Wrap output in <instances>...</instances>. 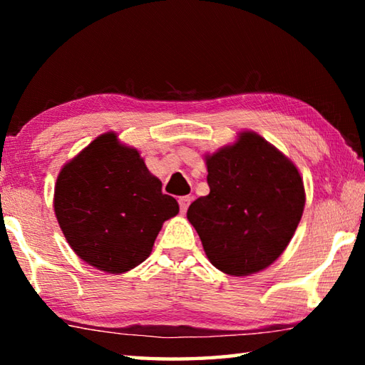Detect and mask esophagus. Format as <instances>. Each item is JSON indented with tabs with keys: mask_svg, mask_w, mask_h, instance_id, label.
I'll use <instances>...</instances> for the list:
<instances>
[{
	"mask_svg": "<svg viewBox=\"0 0 365 365\" xmlns=\"http://www.w3.org/2000/svg\"><path fill=\"white\" fill-rule=\"evenodd\" d=\"M190 202H191V197L190 196H182L180 200H178V205H180V211L182 212H187Z\"/></svg>",
	"mask_w": 365,
	"mask_h": 365,
	"instance_id": "1",
	"label": "esophagus"
}]
</instances>
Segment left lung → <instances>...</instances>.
Segmentation results:
<instances>
[{
    "label": "left lung",
    "instance_id": "8db88e82",
    "mask_svg": "<svg viewBox=\"0 0 365 365\" xmlns=\"http://www.w3.org/2000/svg\"><path fill=\"white\" fill-rule=\"evenodd\" d=\"M209 195L187 217L209 261L228 275H250L275 261L294 235L306 195L298 169L252 132L206 159Z\"/></svg>",
    "mask_w": 365,
    "mask_h": 365
}]
</instances>
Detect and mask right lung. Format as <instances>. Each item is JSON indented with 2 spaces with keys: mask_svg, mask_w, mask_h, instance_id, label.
<instances>
[{
  "mask_svg": "<svg viewBox=\"0 0 365 365\" xmlns=\"http://www.w3.org/2000/svg\"><path fill=\"white\" fill-rule=\"evenodd\" d=\"M140 153L104 133L67 163L54 190V212L67 243L93 267L122 274L151 255L175 197L163 193Z\"/></svg>",
  "mask_w": 365,
  "mask_h": 365,
  "instance_id": "add662e5",
  "label": "right lung"
}]
</instances>
